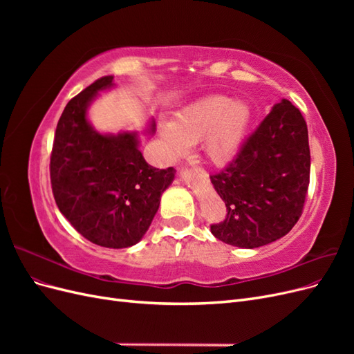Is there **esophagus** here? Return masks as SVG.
<instances>
[{
	"label": "esophagus",
	"mask_w": 354,
	"mask_h": 354,
	"mask_svg": "<svg viewBox=\"0 0 354 354\" xmlns=\"http://www.w3.org/2000/svg\"><path fill=\"white\" fill-rule=\"evenodd\" d=\"M202 173H203V171H202ZM203 174H205V173H203Z\"/></svg>",
	"instance_id": "1"
}]
</instances>
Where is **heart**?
I'll return each instance as SVG.
<instances>
[{"mask_svg":"<svg viewBox=\"0 0 354 354\" xmlns=\"http://www.w3.org/2000/svg\"><path fill=\"white\" fill-rule=\"evenodd\" d=\"M252 108L226 95H208L178 111L173 121L159 127L169 159L183 156L190 145L201 143L209 162L226 165L239 153L252 124Z\"/></svg>","mask_w":354,"mask_h":354,"instance_id":"b5f03b06","label":"heart"}]
</instances>
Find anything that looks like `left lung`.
<instances>
[{
  "label": "left lung",
  "instance_id": "obj_1",
  "mask_svg": "<svg viewBox=\"0 0 354 354\" xmlns=\"http://www.w3.org/2000/svg\"><path fill=\"white\" fill-rule=\"evenodd\" d=\"M211 183L227 207L212 224L217 239L259 248L283 238L298 221L310 180L308 133L295 106L282 99Z\"/></svg>",
  "mask_w": 354,
  "mask_h": 354
}]
</instances>
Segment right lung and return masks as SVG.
I'll list each match as a JSON object with an SVG mask.
<instances>
[{"label":"right lung","mask_w":354,"mask_h":354,"mask_svg":"<svg viewBox=\"0 0 354 354\" xmlns=\"http://www.w3.org/2000/svg\"><path fill=\"white\" fill-rule=\"evenodd\" d=\"M113 87V77H103L66 104L56 128L50 177L57 207L75 230L95 245L120 250L142 241L176 169L149 165L137 131L100 133L91 125L90 104ZM153 133L151 120L146 134Z\"/></svg>","instance_id":"obj_1"}]
</instances>
